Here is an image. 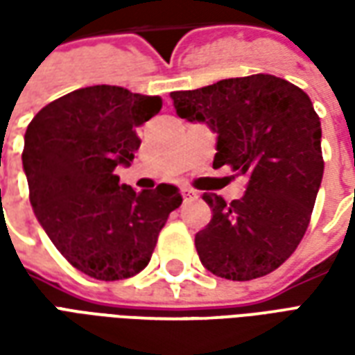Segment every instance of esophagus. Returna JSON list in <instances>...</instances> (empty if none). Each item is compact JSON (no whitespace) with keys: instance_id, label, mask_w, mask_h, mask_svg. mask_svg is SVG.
Masks as SVG:
<instances>
[{"instance_id":"obj_1","label":"esophagus","mask_w":355,"mask_h":355,"mask_svg":"<svg viewBox=\"0 0 355 355\" xmlns=\"http://www.w3.org/2000/svg\"><path fill=\"white\" fill-rule=\"evenodd\" d=\"M180 193H182V198H184V201L193 200V198H196V192H193L192 188H182V190H180Z\"/></svg>"}]
</instances>
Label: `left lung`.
I'll list each match as a JSON object with an SVG mask.
<instances>
[{"label": "left lung", "mask_w": 355, "mask_h": 355, "mask_svg": "<svg viewBox=\"0 0 355 355\" xmlns=\"http://www.w3.org/2000/svg\"><path fill=\"white\" fill-rule=\"evenodd\" d=\"M171 98L182 119L216 132L213 167L230 165L249 178L243 198L232 203L203 193L213 216L196 234L201 264L232 282L274 272L304 236L323 177L321 123L310 96L282 78L254 73Z\"/></svg>", "instance_id": "left-lung-1"}]
</instances>
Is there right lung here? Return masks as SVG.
I'll list each match as a JSON object with an SVG mask.
<instances>
[{"label": "right lung", "mask_w": 355, "mask_h": 355, "mask_svg": "<svg viewBox=\"0 0 355 355\" xmlns=\"http://www.w3.org/2000/svg\"><path fill=\"white\" fill-rule=\"evenodd\" d=\"M162 104L159 96L94 85L53 101L28 125L22 167L35 218L66 261L94 279L144 270L182 203L177 186L137 192L114 175L117 165H131L137 127Z\"/></svg>", "instance_id": "1"}]
</instances>
